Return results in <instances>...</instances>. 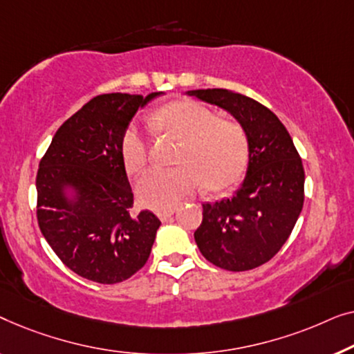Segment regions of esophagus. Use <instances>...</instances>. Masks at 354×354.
<instances>
[{
  "instance_id": "esophagus-1",
  "label": "esophagus",
  "mask_w": 354,
  "mask_h": 354,
  "mask_svg": "<svg viewBox=\"0 0 354 354\" xmlns=\"http://www.w3.org/2000/svg\"><path fill=\"white\" fill-rule=\"evenodd\" d=\"M173 213H175V210H173V208H168V210H160V212H157V216L160 218L162 221H167L168 218H170Z\"/></svg>"
}]
</instances>
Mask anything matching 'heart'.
I'll return each mask as SVG.
<instances>
[{
  "label": "heart",
  "mask_w": 354,
  "mask_h": 354,
  "mask_svg": "<svg viewBox=\"0 0 354 354\" xmlns=\"http://www.w3.org/2000/svg\"><path fill=\"white\" fill-rule=\"evenodd\" d=\"M153 125L181 141L178 167H153L139 178L136 192L142 205L153 210L175 207L184 196L205 184L223 191L245 171L250 142L236 120H218L216 113L194 101H179L156 113ZM122 157L128 171L139 173L149 160V136L133 123L122 136Z\"/></svg>",
  "instance_id": "heart-1"
}]
</instances>
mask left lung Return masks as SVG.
Segmentation results:
<instances>
[{
    "instance_id": "8db88e82",
    "label": "left lung",
    "mask_w": 354,
    "mask_h": 354,
    "mask_svg": "<svg viewBox=\"0 0 354 354\" xmlns=\"http://www.w3.org/2000/svg\"><path fill=\"white\" fill-rule=\"evenodd\" d=\"M225 109L250 142L247 176L232 197L203 203L194 232L198 250L226 271H248L270 261L290 236L305 201V170L290 134L270 109L227 89L187 91Z\"/></svg>"
}]
</instances>
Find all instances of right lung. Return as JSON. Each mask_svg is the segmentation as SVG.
Returning <instances> with one entry per match:
<instances>
[{"instance_id": "1", "label": "right lung", "mask_w": 354, "mask_h": 354, "mask_svg": "<svg viewBox=\"0 0 354 354\" xmlns=\"http://www.w3.org/2000/svg\"><path fill=\"white\" fill-rule=\"evenodd\" d=\"M149 96L99 94L54 134L37 173L41 234L68 270L99 283H117L146 265L160 220L131 216L133 191L122 157V136ZM77 192L73 201L65 187Z\"/></svg>"}]
</instances>
